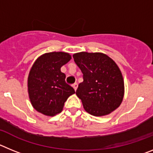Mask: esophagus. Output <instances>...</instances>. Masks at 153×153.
<instances>
[{
	"mask_svg": "<svg viewBox=\"0 0 153 153\" xmlns=\"http://www.w3.org/2000/svg\"><path fill=\"white\" fill-rule=\"evenodd\" d=\"M72 86H73V88L74 89V90H76V89H77V83H74Z\"/></svg>",
	"mask_w": 153,
	"mask_h": 153,
	"instance_id": "34e87169",
	"label": "esophagus"
}]
</instances>
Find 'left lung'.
Listing matches in <instances>:
<instances>
[{
	"label": "left lung",
	"mask_w": 153,
	"mask_h": 153,
	"mask_svg": "<svg viewBox=\"0 0 153 153\" xmlns=\"http://www.w3.org/2000/svg\"><path fill=\"white\" fill-rule=\"evenodd\" d=\"M73 57L83 74L76 94L85 110L102 117L117 109L123 100L124 80L114 60L102 53L79 52Z\"/></svg>",
	"instance_id": "1"
}]
</instances>
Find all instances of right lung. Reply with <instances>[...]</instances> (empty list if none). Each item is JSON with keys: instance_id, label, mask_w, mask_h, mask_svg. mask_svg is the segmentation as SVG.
Segmentation results:
<instances>
[{"instance_id": "add662e5", "label": "right lung", "mask_w": 153, "mask_h": 153, "mask_svg": "<svg viewBox=\"0 0 153 153\" xmlns=\"http://www.w3.org/2000/svg\"><path fill=\"white\" fill-rule=\"evenodd\" d=\"M71 58L68 53L51 52L35 60L28 75L27 90L31 105L37 112L53 117L61 113L64 102L75 93L60 70Z\"/></svg>"}]
</instances>
